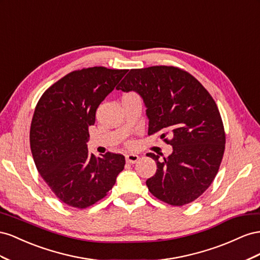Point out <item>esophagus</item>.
Segmentation results:
<instances>
[{
  "label": "esophagus",
  "mask_w": 260,
  "mask_h": 260,
  "mask_svg": "<svg viewBox=\"0 0 260 260\" xmlns=\"http://www.w3.org/2000/svg\"><path fill=\"white\" fill-rule=\"evenodd\" d=\"M125 159H126V162L135 163L139 159V157H138L137 154H135V153H127V154L125 155Z\"/></svg>",
  "instance_id": "obj_1"
}]
</instances>
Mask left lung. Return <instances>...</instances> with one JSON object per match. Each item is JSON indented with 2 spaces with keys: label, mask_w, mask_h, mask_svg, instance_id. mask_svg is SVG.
<instances>
[{
  "label": "left lung",
  "mask_w": 260,
  "mask_h": 260,
  "mask_svg": "<svg viewBox=\"0 0 260 260\" xmlns=\"http://www.w3.org/2000/svg\"><path fill=\"white\" fill-rule=\"evenodd\" d=\"M116 89L143 98L148 135L160 132L173 148L163 160L147 153L158 168L146 182L148 189L172 206L194 202L216 177L225 148L223 123L210 93L189 73L163 65L131 70ZM168 134L172 140L165 138Z\"/></svg>",
  "instance_id": "8db88e82"
}]
</instances>
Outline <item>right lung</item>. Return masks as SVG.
<instances>
[{"instance_id":"1","label":"right lung","mask_w":260,"mask_h":260,"mask_svg":"<svg viewBox=\"0 0 260 260\" xmlns=\"http://www.w3.org/2000/svg\"><path fill=\"white\" fill-rule=\"evenodd\" d=\"M127 70L103 66L74 71L48 88L37 103L30 149L37 170L54 195L85 209L108 195L123 171V154L88 152V127L95 111Z\"/></svg>"}]
</instances>
